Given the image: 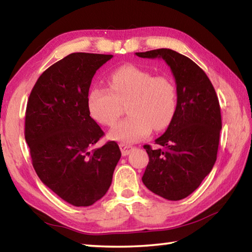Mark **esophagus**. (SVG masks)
<instances>
[{"instance_id": "obj_1", "label": "esophagus", "mask_w": 252, "mask_h": 252, "mask_svg": "<svg viewBox=\"0 0 252 252\" xmlns=\"http://www.w3.org/2000/svg\"><path fill=\"white\" fill-rule=\"evenodd\" d=\"M119 147H120V149H121L122 156H127L131 152V150H132V146H130V144L120 143V144H119Z\"/></svg>"}]
</instances>
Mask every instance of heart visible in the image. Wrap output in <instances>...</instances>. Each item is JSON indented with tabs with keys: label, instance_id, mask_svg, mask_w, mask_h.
<instances>
[{
	"label": "heart",
	"instance_id": "1",
	"mask_svg": "<svg viewBox=\"0 0 252 252\" xmlns=\"http://www.w3.org/2000/svg\"><path fill=\"white\" fill-rule=\"evenodd\" d=\"M110 90L95 87L88 95L91 117L102 126H111L127 105L131 116L110 131L112 140L123 143L139 141L152 127L162 130L171 122L177 109V87L167 75H156L135 65H123L109 76Z\"/></svg>",
	"mask_w": 252,
	"mask_h": 252
}]
</instances>
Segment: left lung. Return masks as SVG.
Returning a JSON list of instances; mask_svg holds the SVG:
<instances>
[{
	"mask_svg": "<svg viewBox=\"0 0 252 252\" xmlns=\"http://www.w3.org/2000/svg\"><path fill=\"white\" fill-rule=\"evenodd\" d=\"M135 54L163 59L176 79V112L156 140L159 148L143 146L149 163L142 181L153 193L177 201L192 193L215 165L222 126L219 100L204 71L185 55L170 49Z\"/></svg>",
	"mask_w": 252,
	"mask_h": 252,
	"instance_id": "8db88e82",
	"label": "left lung"
}]
</instances>
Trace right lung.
<instances>
[{
    "label": "right lung",
    "mask_w": 252,
    "mask_h": 252,
    "mask_svg": "<svg viewBox=\"0 0 252 252\" xmlns=\"http://www.w3.org/2000/svg\"><path fill=\"white\" fill-rule=\"evenodd\" d=\"M112 57L69 54L40 75L28 100L24 135L33 168L46 187L75 207L103 197L121 158L114 141L93 149L104 132L88 106L93 75Z\"/></svg>",
    "instance_id": "obj_1"
}]
</instances>
